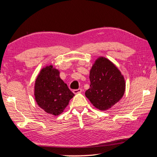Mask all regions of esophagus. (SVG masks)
Returning <instances> with one entry per match:
<instances>
[{
    "instance_id": "34e87169",
    "label": "esophagus",
    "mask_w": 157,
    "mask_h": 157,
    "mask_svg": "<svg viewBox=\"0 0 157 157\" xmlns=\"http://www.w3.org/2000/svg\"><path fill=\"white\" fill-rule=\"evenodd\" d=\"M82 92V89H75L73 90V93L75 94H80V93Z\"/></svg>"
}]
</instances>
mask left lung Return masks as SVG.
<instances>
[{
	"label": "left lung",
	"mask_w": 157,
	"mask_h": 157,
	"mask_svg": "<svg viewBox=\"0 0 157 157\" xmlns=\"http://www.w3.org/2000/svg\"><path fill=\"white\" fill-rule=\"evenodd\" d=\"M90 87L85 96L98 109L106 110L117 103L124 94L125 81L120 70L109 59L100 57L90 70Z\"/></svg>",
	"instance_id": "1"
}]
</instances>
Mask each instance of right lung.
<instances>
[{
  "instance_id": "1",
  "label": "right lung",
  "mask_w": 157,
  "mask_h": 157,
  "mask_svg": "<svg viewBox=\"0 0 157 157\" xmlns=\"http://www.w3.org/2000/svg\"><path fill=\"white\" fill-rule=\"evenodd\" d=\"M75 94L59 77V71L47 66L38 74L34 84V97L38 106L47 113L58 116Z\"/></svg>"
}]
</instances>
